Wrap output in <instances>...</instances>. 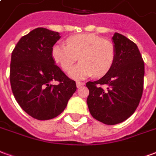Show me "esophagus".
Wrapping results in <instances>:
<instances>
[{
    "label": "esophagus",
    "instance_id": "34e87169",
    "mask_svg": "<svg viewBox=\"0 0 156 156\" xmlns=\"http://www.w3.org/2000/svg\"><path fill=\"white\" fill-rule=\"evenodd\" d=\"M84 84H85L84 83H82V82H77V83H76V85H77V87H78V88L81 87V86H83Z\"/></svg>",
    "mask_w": 156,
    "mask_h": 156
}]
</instances>
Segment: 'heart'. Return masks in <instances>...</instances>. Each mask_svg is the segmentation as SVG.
<instances>
[{"instance_id":"b5f03b06","label":"heart","mask_w":156,"mask_h":156,"mask_svg":"<svg viewBox=\"0 0 156 156\" xmlns=\"http://www.w3.org/2000/svg\"><path fill=\"white\" fill-rule=\"evenodd\" d=\"M67 45L56 43L51 58L64 72L70 71L77 57L80 62L70 72V77L81 80L94 74L102 77L115 62V48L112 41L94 34H78L66 40Z\"/></svg>"}]
</instances>
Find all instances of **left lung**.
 I'll return each instance as SVG.
<instances>
[{
  "instance_id": "1",
  "label": "left lung",
  "mask_w": 156,
  "mask_h": 156,
  "mask_svg": "<svg viewBox=\"0 0 156 156\" xmlns=\"http://www.w3.org/2000/svg\"><path fill=\"white\" fill-rule=\"evenodd\" d=\"M112 41L115 58L111 69L100 79L86 83L90 114L108 125L122 123L134 114L142 96L144 75V63L137 45L118 32Z\"/></svg>"
}]
</instances>
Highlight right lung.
<instances>
[{"label": "right lung", "mask_w": 156, "mask_h": 156, "mask_svg": "<svg viewBox=\"0 0 156 156\" xmlns=\"http://www.w3.org/2000/svg\"><path fill=\"white\" fill-rule=\"evenodd\" d=\"M60 37L58 32L38 27L22 37L12 53V93L21 108L39 120L60 115L77 89L51 58V48ZM53 81L59 83L53 85Z\"/></svg>", "instance_id": "obj_1"}]
</instances>
